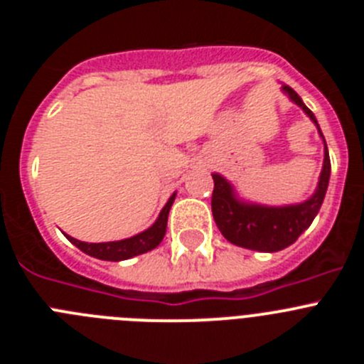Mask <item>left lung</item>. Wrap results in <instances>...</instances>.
Returning <instances> with one entry per match:
<instances>
[{
    "label": "left lung",
    "mask_w": 364,
    "mask_h": 364,
    "mask_svg": "<svg viewBox=\"0 0 364 364\" xmlns=\"http://www.w3.org/2000/svg\"><path fill=\"white\" fill-rule=\"evenodd\" d=\"M281 89L295 105H299L302 111L306 112L324 142L323 131L317 124V118L304 105L301 96L290 85H284V83H282ZM330 171H332L330 154H328L326 142H324L323 169H321L319 182H317L314 195L304 202L288 205H264L242 200V198L237 197L231 182H228L218 173H213L211 176H213L215 188L213 197H211V211H213L217 228L224 235V239H228L235 246L264 253L281 252L284 247L291 246L317 217L321 205H323L324 195H326Z\"/></svg>",
    "instance_id": "obj_1"
}]
</instances>
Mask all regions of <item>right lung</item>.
Segmentation results:
<instances>
[{"instance_id":"1","label":"right lung","mask_w":364,"mask_h":364,"mask_svg":"<svg viewBox=\"0 0 364 364\" xmlns=\"http://www.w3.org/2000/svg\"><path fill=\"white\" fill-rule=\"evenodd\" d=\"M176 193H173L169 200L166 202V205L160 211L159 218L154 220V224L151 228H147L142 233H136L129 239H122V240H112V242H82V240L74 239L70 235H65L67 239L74 244V246L82 250L87 255L95 257V259L100 260H125L131 259V257L142 255V253L151 252L154 247L162 242L164 235H166L167 228V215H169V210H171L173 202H175Z\"/></svg>"}]
</instances>
